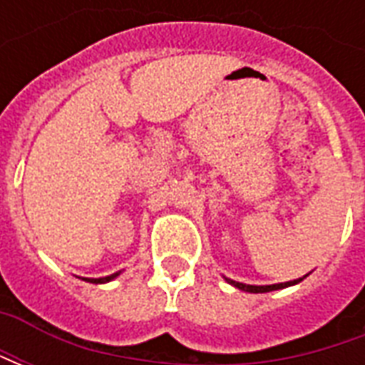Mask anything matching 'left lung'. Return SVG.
<instances>
[{
  "mask_svg": "<svg viewBox=\"0 0 365 365\" xmlns=\"http://www.w3.org/2000/svg\"><path fill=\"white\" fill-rule=\"evenodd\" d=\"M230 285H235L238 289L248 291V293H268V291H275V289H283V287H289V285H295L301 279H293V282H285V283H274V285H246V283H238L232 282V279H227Z\"/></svg>",
  "mask_w": 365,
  "mask_h": 365,
  "instance_id": "1",
  "label": "left lung"
}]
</instances>
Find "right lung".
Listing matches in <instances>:
<instances>
[{"label":"right lung","instance_id":"obj_1","mask_svg":"<svg viewBox=\"0 0 365 365\" xmlns=\"http://www.w3.org/2000/svg\"><path fill=\"white\" fill-rule=\"evenodd\" d=\"M117 275H119V272H117V274L107 275V277H97V279H90V277H86V282H91V283H105V282H111L113 277H117Z\"/></svg>","mask_w":365,"mask_h":365}]
</instances>
